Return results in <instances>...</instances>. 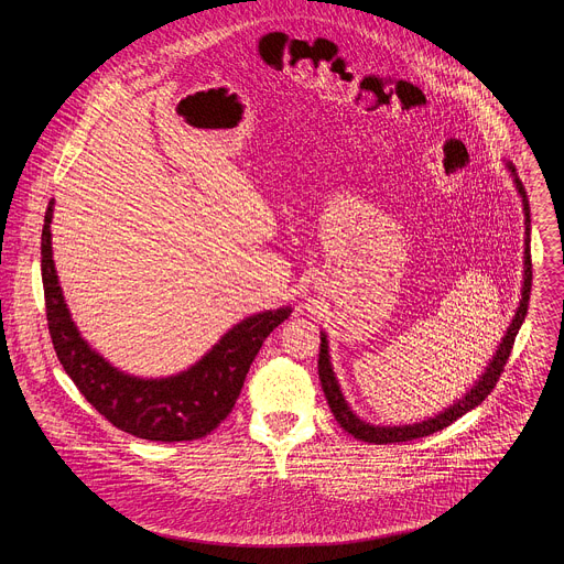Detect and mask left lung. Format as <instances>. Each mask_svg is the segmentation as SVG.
<instances>
[{"instance_id": "left-lung-1", "label": "left lung", "mask_w": 564, "mask_h": 564, "mask_svg": "<svg viewBox=\"0 0 564 564\" xmlns=\"http://www.w3.org/2000/svg\"><path fill=\"white\" fill-rule=\"evenodd\" d=\"M507 170L511 172V178H513V185L522 198V212H524V274H522V299H520V305L511 318V324L494 355V359H489L485 372L479 375V379H475V383L457 399L453 401V406L444 409L442 413L429 417V420H422V422H415V424H399V426H381V424H370L366 420H361L346 401L344 392H341V386H339V379L333 370V364H330V346H328V335L321 333V350H318V379H321V388H324L326 392V399H328V406L335 415V420L341 424V429L346 433H350L352 437L361 440V442H368V444H394V442H411V440H417V437H426V435H433L446 426H451L455 420H459L462 415H466L468 411H473L475 406H479L481 401H485L489 397V392L496 388L498 379H500V372L505 370V364L511 355V348H513V341H516V335L522 326V321L527 316V307H529V294H531V216H529V198H527V192L516 174V167L507 163Z\"/></svg>"}]
</instances>
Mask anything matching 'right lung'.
<instances>
[{"label":"right lung","mask_w":564,"mask_h":564,"mask_svg":"<svg viewBox=\"0 0 564 564\" xmlns=\"http://www.w3.org/2000/svg\"><path fill=\"white\" fill-rule=\"evenodd\" d=\"M53 205L55 200L48 203L42 229V283L48 333L66 375L100 415L129 435L149 442L209 435L231 413L263 341L292 307L246 316L187 370L155 379L129 375L94 350L70 318L51 248Z\"/></svg>","instance_id":"right-lung-1"}]
</instances>
